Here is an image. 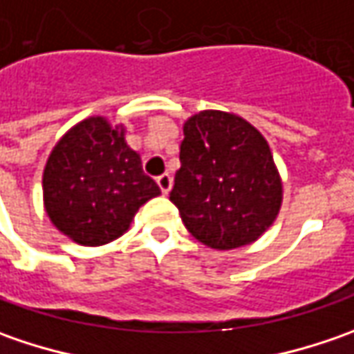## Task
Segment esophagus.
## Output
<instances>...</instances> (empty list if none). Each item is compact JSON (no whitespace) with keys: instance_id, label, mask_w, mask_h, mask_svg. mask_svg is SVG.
Here are the masks:
<instances>
[{"instance_id":"esophagus-1","label":"esophagus","mask_w":354,"mask_h":354,"mask_svg":"<svg viewBox=\"0 0 354 354\" xmlns=\"http://www.w3.org/2000/svg\"><path fill=\"white\" fill-rule=\"evenodd\" d=\"M157 185H159L161 193H163V195H167V193L171 191V187H173V179H171L169 173H163V175H159V177H157Z\"/></svg>"}]
</instances>
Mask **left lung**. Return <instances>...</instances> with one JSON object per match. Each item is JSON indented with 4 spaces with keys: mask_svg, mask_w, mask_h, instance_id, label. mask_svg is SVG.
I'll use <instances>...</instances> for the list:
<instances>
[{
    "mask_svg": "<svg viewBox=\"0 0 354 354\" xmlns=\"http://www.w3.org/2000/svg\"><path fill=\"white\" fill-rule=\"evenodd\" d=\"M169 201L185 228L214 250L248 246L278 218L283 183L266 138L232 112L187 118Z\"/></svg>",
    "mask_w": 354,
    "mask_h": 354,
    "instance_id": "1",
    "label": "left lung"
}]
</instances>
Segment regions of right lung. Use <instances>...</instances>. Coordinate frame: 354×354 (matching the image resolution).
I'll use <instances>...</instances> for the list:
<instances>
[{"label":"right lung","instance_id":"obj_1","mask_svg":"<svg viewBox=\"0 0 354 354\" xmlns=\"http://www.w3.org/2000/svg\"><path fill=\"white\" fill-rule=\"evenodd\" d=\"M161 195L126 142V126L90 116L68 129L43 169V207L53 226L80 246L120 238L136 212Z\"/></svg>","mask_w":354,"mask_h":354}]
</instances>
